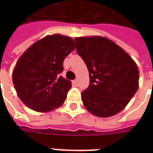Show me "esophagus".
Listing matches in <instances>:
<instances>
[{
	"instance_id": "esophagus-1",
	"label": "esophagus",
	"mask_w": 153,
	"mask_h": 153,
	"mask_svg": "<svg viewBox=\"0 0 153 153\" xmlns=\"http://www.w3.org/2000/svg\"><path fill=\"white\" fill-rule=\"evenodd\" d=\"M73 84H74V86H78V80H77V79H75V80H74V81H73Z\"/></svg>"
}]
</instances>
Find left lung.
Instances as JSON below:
<instances>
[{
  "label": "left lung",
  "mask_w": 153,
  "mask_h": 153,
  "mask_svg": "<svg viewBox=\"0 0 153 153\" xmlns=\"http://www.w3.org/2000/svg\"><path fill=\"white\" fill-rule=\"evenodd\" d=\"M74 41L90 75L88 88L81 94L85 108L100 117L118 114L138 90L137 65L121 47L105 37H77Z\"/></svg>",
  "instance_id": "obj_1"
}]
</instances>
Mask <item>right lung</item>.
I'll return each mask as SVG.
<instances>
[{
    "instance_id": "right-lung-1",
    "label": "right lung",
    "mask_w": 153,
    "mask_h": 153,
    "mask_svg": "<svg viewBox=\"0 0 153 153\" xmlns=\"http://www.w3.org/2000/svg\"><path fill=\"white\" fill-rule=\"evenodd\" d=\"M74 40L59 34L47 36L28 48L13 70V82L23 103L37 112L51 111L66 100L71 82L60 75Z\"/></svg>"
}]
</instances>
